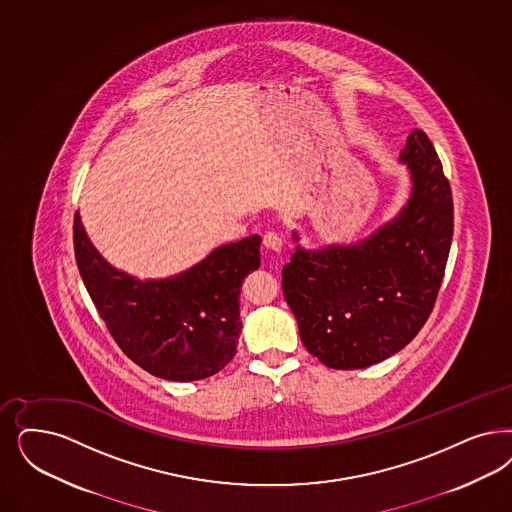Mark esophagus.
I'll use <instances>...</instances> for the list:
<instances>
[{"mask_svg": "<svg viewBox=\"0 0 512 512\" xmlns=\"http://www.w3.org/2000/svg\"><path fill=\"white\" fill-rule=\"evenodd\" d=\"M263 246L268 251H274V253H280L282 251V238L276 234V232H266L265 238H263Z\"/></svg>", "mask_w": 512, "mask_h": 512, "instance_id": "obj_1", "label": "esophagus"}]
</instances>
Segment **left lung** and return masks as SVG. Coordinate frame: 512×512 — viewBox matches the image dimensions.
Listing matches in <instances>:
<instances>
[{
	"label": "left lung",
	"mask_w": 512,
	"mask_h": 512,
	"mask_svg": "<svg viewBox=\"0 0 512 512\" xmlns=\"http://www.w3.org/2000/svg\"><path fill=\"white\" fill-rule=\"evenodd\" d=\"M399 160L410 174V196L371 236L306 249L293 232L297 247L283 266V295L306 350L336 371L401 352L439 295L454 232L450 183L422 130L408 134Z\"/></svg>",
	"instance_id": "obj_1"
}]
</instances>
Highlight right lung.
Masks as SVG:
<instances>
[{"instance_id":"obj_1","label":"right lung","mask_w":512,"mask_h":512,"mask_svg":"<svg viewBox=\"0 0 512 512\" xmlns=\"http://www.w3.org/2000/svg\"><path fill=\"white\" fill-rule=\"evenodd\" d=\"M81 278L119 348L143 371L193 382L225 369L242 333L240 287L261 266V236L215 247L200 263L162 280H138L109 265L75 213Z\"/></svg>"}]
</instances>
